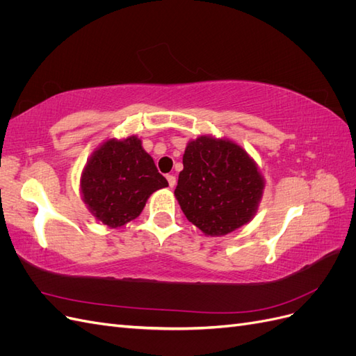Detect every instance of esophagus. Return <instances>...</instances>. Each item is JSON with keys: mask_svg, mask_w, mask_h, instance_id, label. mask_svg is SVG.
Listing matches in <instances>:
<instances>
[{"mask_svg": "<svg viewBox=\"0 0 356 356\" xmlns=\"http://www.w3.org/2000/svg\"><path fill=\"white\" fill-rule=\"evenodd\" d=\"M166 179L169 182V187H174L177 184V178L174 175H166Z\"/></svg>", "mask_w": 356, "mask_h": 356, "instance_id": "esophagus-1", "label": "esophagus"}]
</instances>
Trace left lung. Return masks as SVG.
<instances>
[{
  "instance_id": "8db88e82",
  "label": "left lung",
  "mask_w": 356,
  "mask_h": 356,
  "mask_svg": "<svg viewBox=\"0 0 356 356\" xmlns=\"http://www.w3.org/2000/svg\"><path fill=\"white\" fill-rule=\"evenodd\" d=\"M175 197L187 220L208 236H224L250 222L264 178L242 147L199 136L187 144Z\"/></svg>"
}]
</instances>
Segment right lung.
Listing matches in <instances>:
<instances>
[{
	"mask_svg": "<svg viewBox=\"0 0 356 356\" xmlns=\"http://www.w3.org/2000/svg\"><path fill=\"white\" fill-rule=\"evenodd\" d=\"M80 187L93 217L117 229L135 220L147 199L168 187V181L145 153L141 139L129 136L108 139L96 149L83 170Z\"/></svg>",
	"mask_w": 356,
	"mask_h": 356,
	"instance_id": "obj_1",
	"label": "right lung"
}]
</instances>
